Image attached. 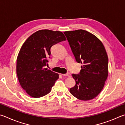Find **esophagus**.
<instances>
[{
	"mask_svg": "<svg viewBox=\"0 0 125 125\" xmlns=\"http://www.w3.org/2000/svg\"><path fill=\"white\" fill-rule=\"evenodd\" d=\"M62 75L64 76H67V77H70L71 74H70V73H67L66 74H62Z\"/></svg>",
	"mask_w": 125,
	"mask_h": 125,
	"instance_id": "esophagus-1",
	"label": "esophagus"
}]
</instances>
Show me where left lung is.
<instances>
[{"label":"left lung","instance_id":"1","mask_svg":"<svg viewBox=\"0 0 125 125\" xmlns=\"http://www.w3.org/2000/svg\"><path fill=\"white\" fill-rule=\"evenodd\" d=\"M76 61L83 64L79 74H73L76 84L71 94L81 100L94 98L103 88L108 76V57L104 45L94 35L78 30L64 32Z\"/></svg>","mask_w":125,"mask_h":125}]
</instances>
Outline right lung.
<instances>
[{"label":"right lung","mask_w":125,"mask_h":125,"mask_svg":"<svg viewBox=\"0 0 125 125\" xmlns=\"http://www.w3.org/2000/svg\"><path fill=\"white\" fill-rule=\"evenodd\" d=\"M62 32L38 31L22 45L17 58L16 73L21 86L28 95L40 98L49 93L59 74L44 68L52 45L66 41Z\"/></svg>","instance_id":"add662e5"}]
</instances>
